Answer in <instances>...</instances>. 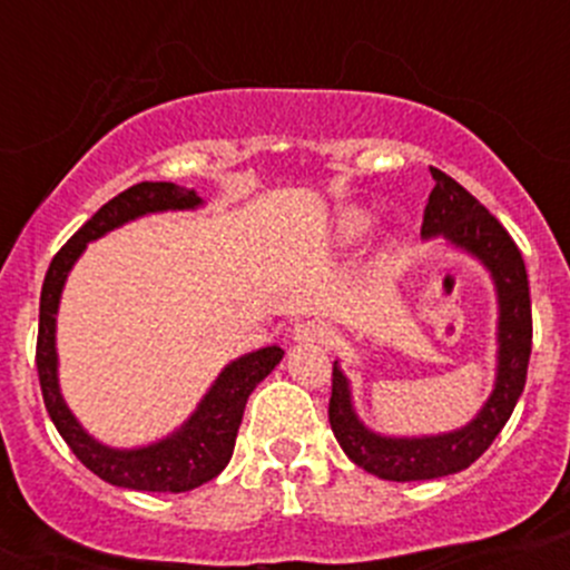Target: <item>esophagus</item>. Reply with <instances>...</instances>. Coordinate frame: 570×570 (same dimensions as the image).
<instances>
[{
    "label": "esophagus",
    "instance_id": "esophagus-1",
    "mask_svg": "<svg viewBox=\"0 0 570 570\" xmlns=\"http://www.w3.org/2000/svg\"><path fill=\"white\" fill-rule=\"evenodd\" d=\"M296 340L298 343L328 345L334 340V328L326 321H304V324L296 326Z\"/></svg>",
    "mask_w": 570,
    "mask_h": 570
}]
</instances>
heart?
<instances>
[{
    "instance_id": "obj_1",
    "label": "heart",
    "mask_w": 570,
    "mask_h": 570,
    "mask_svg": "<svg viewBox=\"0 0 570 570\" xmlns=\"http://www.w3.org/2000/svg\"><path fill=\"white\" fill-rule=\"evenodd\" d=\"M367 227H371V216L362 214V210H348V214L343 216V222H340V230H343L345 242L362 238L367 233Z\"/></svg>"
}]
</instances>
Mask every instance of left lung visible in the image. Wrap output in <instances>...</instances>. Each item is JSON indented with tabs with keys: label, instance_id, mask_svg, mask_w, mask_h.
Returning a JSON list of instances; mask_svg holds the SVG:
<instances>
[{
	"label": "left lung",
	"instance_id": "left-lung-1",
	"mask_svg": "<svg viewBox=\"0 0 570 570\" xmlns=\"http://www.w3.org/2000/svg\"><path fill=\"white\" fill-rule=\"evenodd\" d=\"M431 173L436 186L422 214V236H448L491 268L500 293V373L483 412L461 431L425 439H386L375 436L356 420L351 409L348 381L337 371V365L332 367L328 422L340 448L365 472L397 483L444 478L478 461L500 436L504 422L519 403V395L524 392L532 351L530 283L519 246L500 225V219L480 205V199H474L442 169L431 167Z\"/></svg>",
	"mask_w": 570,
	"mask_h": 570
}]
</instances>
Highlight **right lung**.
Masks as SVG:
<instances>
[{
  "label": "right lung",
  "mask_w": 570,
  "mask_h": 570,
  "mask_svg": "<svg viewBox=\"0 0 570 570\" xmlns=\"http://www.w3.org/2000/svg\"><path fill=\"white\" fill-rule=\"evenodd\" d=\"M199 197L191 189L175 184H137L131 189L111 197L104 208H98L68 244L51 261L46 272L43 291H40V324H38V345H35V362H38L40 392H43L46 412L57 425L60 436L66 439L73 455L111 485L134 491H191L197 485L214 480L230 461L233 448H236L238 425H242L246 397L252 395L257 384L279 365L285 351L277 345L246 354L233 365L222 371L216 384L191 414V420L173 433L164 442L150 444L142 450H109L98 444L96 439L87 436L76 416L68 412L66 401L57 386V351H55V324H57V304H60L62 285L73 266L76 257L81 255L87 242L104 236L111 227L122 225L128 219H137L142 214L173 208H195Z\"/></svg>",
  "instance_id": "right-lung-1"
}]
</instances>
